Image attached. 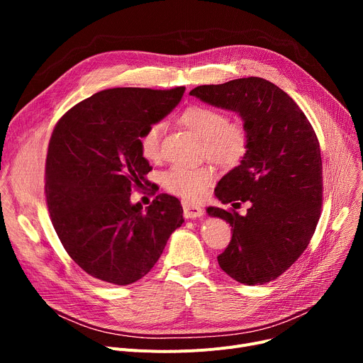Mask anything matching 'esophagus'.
Listing matches in <instances>:
<instances>
[{"label":"esophagus","mask_w":363,"mask_h":363,"mask_svg":"<svg viewBox=\"0 0 363 363\" xmlns=\"http://www.w3.org/2000/svg\"><path fill=\"white\" fill-rule=\"evenodd\" d=\"M182 208H184V216L185 218H200L204 213L203 207H200L197 204H193V203H188V201L182 203Z\"/></svg>","instance_id":"1"}]
</instances>
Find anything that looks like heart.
Here are the masks:
<instances>
[{
  "label": "heart",
  "mask_w": 363,
  "mask_h": 363,
  "mask_svg": "<svg viewBox=\"0 0 363 363\" xmlns=\"http://www.w3.org/2000/svg\"><path fill=\"white\" fill-rule=\"evenodd\" d=\"M179 122L203 140L206 157L223 167H234L242 162L250 148V129L242 119H228L226 113L211 106L185 108ZM164 132L163 122L148 125L138 138L141 156L150 162L160 157ZM213 170L208 167L172 166L162 172L160 182L166 191L185 200H200L213 182Z\"/></svg>",
  "instance_id": "obj_1"
}]
</instances>
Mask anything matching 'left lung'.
<instances>
[{
  "label": "left lung",
  "mask_w": 363,
  "mask_h": 363,
  "mask_svg": "<svg viewBox=\"0 0 363 363\" xmlns=\"http://www.w3.org/2000/svg\"><path fill=\"white\" fill-rule=\"evenodd\" d=\"M191 95L238 113L250 129V148L226 174L215 194L234 208L249 201L241 217L208 207L231 226L233 238L218 256L220 269L245 285L277 279L306 250L322 207V159L316 133L287 92L272 82L241 78L200 85Z\"/></svg>",
  "instance_id": "obj_1"
}]
</instances>
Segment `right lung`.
<instances>
[{
    "mask_svg": "<svg viewBox=\"0 0 363 363\" xmlns=\"http://www.w3.org/2000/svg\"><path fill=\"white\" fill-rule=\"evenodd\" d=\"M185 88H113L91 95L55 123L45 160V199L67 255L100 281L147 275L182 225L177 197L159 194L143 212L130 193L148 185L140 133L162 121Z\"/></svg>",
    "mask_w": 363,
    "mask_h": 363,
    "instance_id": "right-lung-1",
    "label": "right lung"
}]
</instances>
